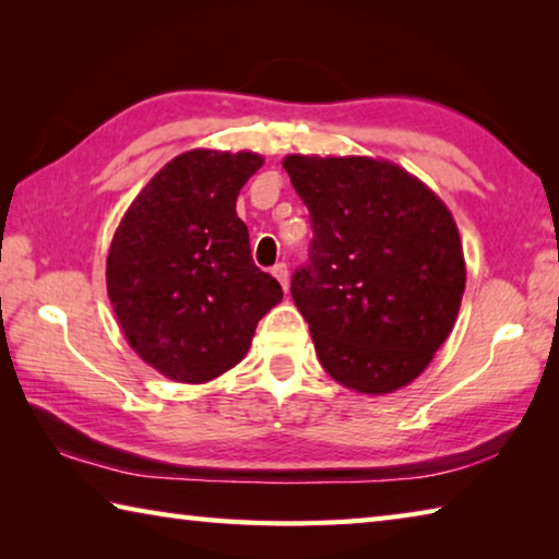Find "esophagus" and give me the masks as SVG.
Listing matches in <instances>:
<instances>
[{
	"mask_svg": "<svg viewBox=\"0 0 559 559\" xmlns=\"http://www.w3.org/2000/svg\"><path fill=\"white\" fill-rule=\"evenodd\" d=\"M271 273H273V276L278 278L281 288H283V290H288V266H286V263H276V266L271 269Z\"/></svg>",
	"mask_w": 559,
	"mask_h": 559,
	"instance_id": "esophagus-1",
	"label": "esophagus"
}]
</instances>
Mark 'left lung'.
<instances>
[{
  "mask_svg": "<svg viewBox=\"0 0 559 559\" xmlns=\"http://www.w3.org/2000/svg\"><path fill=\"white\" fill-rule=\"evenodd\" d=\"M313 241L290 296L325 372L390 394L416 380L456 323L466 263L456 222L427 185L372 157L288 155Z\"/></svg>",
  "mask_w": 559,
  "mask_h": 559,
  "instance_id": "1",
  "label": "left lung"
}]
</instances>
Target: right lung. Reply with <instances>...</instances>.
<instances>
[{
	"label": "right lung",
	"instance_id": "add662e5",
	"mask_svg": "<svg viewBox=\"0 0 559 559\" xmlns=\"http://www.w3.org/2000/svg\"><path fill=\"white\" fill-rule=\"evenodd\" d=\"M263 157L189 150L159 169L122 216L108 251V298L130 347L175 382L239 365L278 281L251 259L236 197Z\"/></svg>",
	"mask_w": 559,
	"mask_h": 559
}]
</instances>
